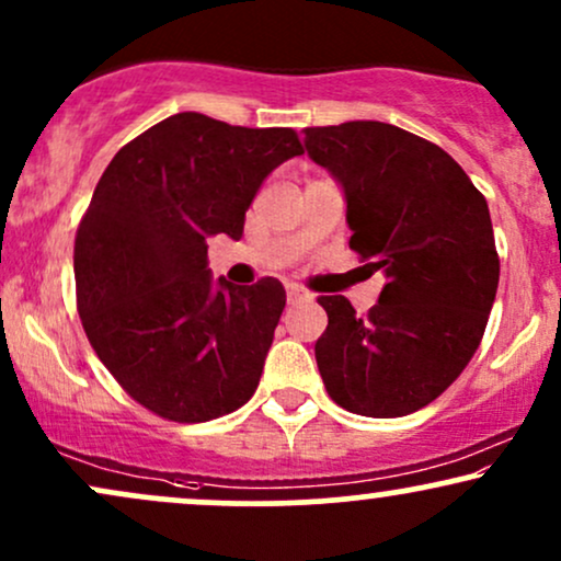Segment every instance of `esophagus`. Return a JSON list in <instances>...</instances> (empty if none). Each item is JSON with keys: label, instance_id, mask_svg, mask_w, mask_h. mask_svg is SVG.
<instances>
[{"label": "esophagus", "instance_id": "1", "mask_svg": "<svg viewBox=\"0 0 561 561\" xmlns=\"http://www.w3.org/2000/svg\"><path fill=\"white\" fill-rule=\"evenodd\" d=\"M306 298H308V293L300 285H287V300L289 302H300Z\"/></svg>", "mask_w": 561, "mask_h": 561}]
</instances>
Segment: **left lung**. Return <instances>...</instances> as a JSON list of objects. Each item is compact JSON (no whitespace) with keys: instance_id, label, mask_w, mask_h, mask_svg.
Returning a JSON list of instances; mask_svg holds the SVG:
<instances>
[{"instance_id":"left-lung-1","label":"left lung","mask_w":561,"mask_h":561,"mask_svg":"<svg viewBox=\"0 0 561 561\" xmlns=\"http://www.w3.org/2000/svg\"><path fill=\"white\" fill-rule=\"evenodd\" d=\"M306 150L343 184L351 250L388 276L364 319L343 295L319 298L324 388L351 414L420 411L465 371L493 308L485 197L446 150L379 121L306 128Z\"/></svg>"}]
</instances>
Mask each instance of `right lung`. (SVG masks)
Returning <instances> with one entry per match:
<instances>
[{
	"mask_svg": "<svg viewBox=\"0 0 561 561\" xmlns=\"http://www.w3.org/2000/svg\"><path fill=\"white\" fill-rule=\"evenodd\" d=\"M302 156L293 128L176 113L115 152L76 231L79 317L134 401L208 422L250 401L285 311L274 276L214 285L208 240H240L263 179Z\"/></svg>",
	"mask_w": 561,
	"mask_h": 561,
	"instance_id": "1",
	"label": "right lung"
}]
</instances>
